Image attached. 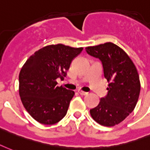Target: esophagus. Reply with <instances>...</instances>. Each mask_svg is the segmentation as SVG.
Instances as JSON below:
<instances>
[{"label":"esophagus","mask_w":150,"mask_h":150,"mask_svg":"<svg viewBox=\"0 0 150 150\" xmlns=\"http://www.w3.org/2000/svg\"><path fill=\"white\" fill-rule=\"evenodd\" d=\"M78 92H79V95H87V94H88L87 92L82 91H78Z\"/></svg>","instance_id":"34e87169"}]
</instances>
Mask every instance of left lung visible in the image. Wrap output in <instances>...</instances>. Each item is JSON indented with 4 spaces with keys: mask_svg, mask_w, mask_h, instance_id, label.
<instances>
[{
    "mask_svg": "<svg viewBox=\"0 0 150 150\" xmlns=\"http://www.w3.org/2000/svg\"><path fill=\"white\" fill-rule=\"evenodd\" d=\"M88 55L102 63L103 75L109 83L107 95L90 110L93 119L104 126L122 122L136 106L140 94V80L136 67L128 55L113 43L86 47Z\"/></svg>",
    "mask_w": 150,
    "mask_h": 150,
    "instance_id": "left-lung-1",
    "label": "left lung"
}]
</instances>
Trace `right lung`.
I'll return each instance as SVG.
<instances>
[{
  "instance_id": "1",
  "label": "right lung",
  "mask_w": 150,
  "mask_h": 150,
  "mask_svg": "<svg viewBox=\"0 0 150 150\" xmlns=\"http://www.w3.org/2000/svg\"><path fill=\"white\" fill-rule=\"evenodd\" d=\"M83 47L48 45L28 59L19 75V94L28 114L44 125H52L64 118L75 92L57 86L72 60Z\"/></svg>"
}]
</instances>
